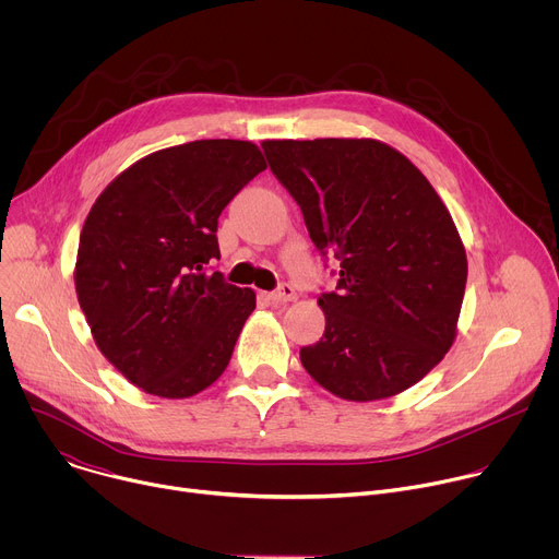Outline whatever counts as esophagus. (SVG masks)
Listing matches in <instances>:
<instances>
[{"mask_svg": "<svg viewBox=\"0 0 559 559\" xmlns=\"http://www.w3.org/2000/svg\"><path fill=\"white\" fill-rule=\"evenodd\" d=\"M294 298H296V289H294L289 283L278 285V289H274V292L270 294V300H272V302H289V300H294Z\"/></svg>", "mask_w": 559, "mask_h": 559, "instance_id": "esophagus-1", "label": "esophagus"}]
</instances>
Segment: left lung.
Segmentation results:
<instances>
[{"mask_svg":"<svg viewBox=\"0 0 559 559\" xmlns=\"http://www.w3.org/2000/svg\"><path fill=\"white\" fill-rule=\"evenodd\" d=\"M270 170L300 205L309 238L341 263L318 296L323 338L307 373L354 403L423 380L449 352L466 285L455 223L427 177L376 139L263 141Z\"/></svg>","mask_w":559,"mask_h":559,"instance_id":"8db88e82","label":"left lung"}]
</instances>
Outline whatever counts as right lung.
<instances>
[{
  "mask_svg": "<svg viewBox=\"0 0 559 559\" xmlns=\"http://www.w3.org/2000/svg\"><path fill=\"white\" fill-rule=\"evenodd\" d=\"M265 168L250 141L201 139L143 156L95 201L76 298L99 352L143 391L190 397L225 371L257 294L210 272L216 227Z\"/></svg>",
  "mask_w": 559,
  "mask_h": 559,
  "instance_id": "add662e5",
  "label": "right lung"
}]
</instances>
